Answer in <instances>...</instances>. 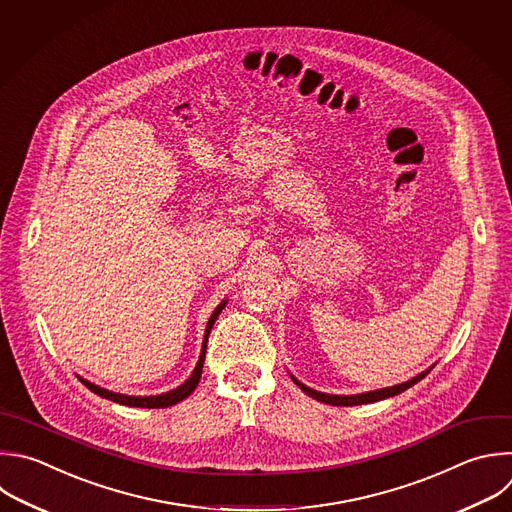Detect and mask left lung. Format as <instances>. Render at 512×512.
<instances>
[{"label":"left lung","instance_id":"obj_1","mask_svg":"<svg viewBox=\"0 0 512 512\" xmlns=\"http://www.w3.org/2000/svg\"><path fill=\"white\" fill-rule=\"evenodd\" d=\"M432 370V368H430ZM430 370L422 372L420 376L404 382V384H398V386H392V388H382V390H376V392H368V394H356V396H331V394H321V392H315L311 388H305L301 382H297L293 378V382L313 400L317 402H323V404H331V406H358V404H372V402H378V400H384V398H390V396H398L402 394L404 390L412 388L414 384H418L422 378H426L430 374Z\"/></svg>","mask_w":512,"mask_h":512}]
</instances>
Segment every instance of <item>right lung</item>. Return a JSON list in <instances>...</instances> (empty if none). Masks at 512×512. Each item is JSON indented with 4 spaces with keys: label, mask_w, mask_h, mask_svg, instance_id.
<instances>
[{
    "label": "right lung",
    "mask_w": 512,
    "mask_h": 512,
    "mask_svg": "<svg viewBox=\"0 0 512 512\" xmlns=\"http://www.w3.org/2000/svg\"><path fill=\"white\" fill-rule=\"evenodd\" d=\"M225 303H227V301H223V303L213 311V315H211V319H209V323H207L203 352H201V358H199V364H197L195 372H193L191 378H189L183 386H179L177 390H170V392L160 394V396H144V398H142V396H126V394L108 392V390H104V388H100V386H96V384H90V382L84 380V378H78V380H80L90 392L98 394L100 398H106V400H112V402L124 404V406H136V408H168V406H175V404L183 402V400L189 398V396L195 392V388L199 386V380H201V374H203V364H205V352H207V337H209V333H211V329H213V325H215L219 313L223 311Z\"/></svg>",
    "instance_id": "1"
}]
</instances>
